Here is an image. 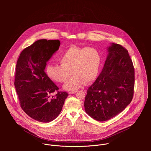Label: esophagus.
Instances as JSON below:
<instances>
[{
    "instance_id": "34e87169",
    "label": "esophagus",
    "mask_w": 151,
    "mask_h": 151,
    "mask_svg": "<svg viewBox=\"0 0 151 151\" xmlns=\"http://www.w3.org/2000/svg\"><path fill=\"white\" fill-rule=\"evenodd\" d=\"M76 92H77V91H70V92L69 93V94H75Z\"/></svg>"
}]
</instances>
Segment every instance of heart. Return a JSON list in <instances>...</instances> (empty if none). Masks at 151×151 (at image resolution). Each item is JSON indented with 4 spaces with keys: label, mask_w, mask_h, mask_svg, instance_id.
<instances>
[{
    "label": "heart",
    "mask_w": 151,
    "mask_h": 151,
    "mask_svg": "<svg viewBox=\"0 0 151 151\" xmlns=\"http://www.w3.org/2000/svg\"><path fill=\"white\" fill-rule=\"evenodd\" d=\"M60 65L50 64L46 72L51 79L65 82L71 75H74L64 85L63 88L74 91L86 82H93L98 76L101 63L99 51L94 48L70 47L64 51L59 58Z\"/></svg>",
    "instance_id": "b5f03b06"
}]
</instances>
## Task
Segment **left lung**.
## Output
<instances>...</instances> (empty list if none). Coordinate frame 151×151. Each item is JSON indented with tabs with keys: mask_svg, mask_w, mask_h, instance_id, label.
<instances>
[{
	"mask_svg": "<svg viewBox=\"0 0 151 151\" xmlns=\"http://www.w3.org/2000/svg\"><path fill=\"white\" fill-rule=\"evenodd\" d=\"M103 69L88 88L85 111L98 121L109 120L122 112L132 100L134 69L128 51L112 43L107 47Z\"/></svg>",
	"mask_w": 151,
	"mask_h": 151,
	"instance_id": "8db88e82",
	"label": "left lung"
}]
</instances>
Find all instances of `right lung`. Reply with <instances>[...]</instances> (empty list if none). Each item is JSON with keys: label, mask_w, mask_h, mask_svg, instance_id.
Wrapping results in <instances>:
<instances>
[{"label": "right lung", "mask_w": 151, "mask_h": 151, "mask_svg": "<svg viewBox=\"0 0 151 151\" xmlns=\"http://www.w3.org/2000/svg\"><path fill=\"white\" fill-rule=\"evenodd\" d=\"M59 40L40 39L21 52L15 68L14 85L22 109L30 117L49 122L60 114L69 94L59 92L45 72L47 62L58 50Z\"/></svg>", "instance_id": "right-lung-1"}]
</instances>
